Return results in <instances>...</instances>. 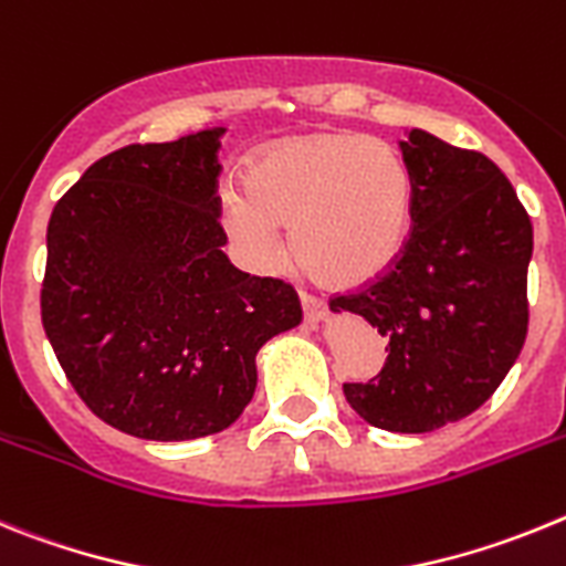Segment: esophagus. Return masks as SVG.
I'll list each match as a JSON object with an SVG mask.
<instances>
[{
    "label": "esophagus",
    "mask_w": 566,
    "mask_h": 566,
    "mask_svg": "<svg viewBox=\"0 0 566 566\" xmlns=\"http://www.w3.org/2000/svg\"><path fill=\"white\" fill-rule=\"evenodd\" d=\"M302 296V313H304V322L307 324H318L324 322V316H327V304L322 302V298L311 296V293H298Z\"/></svg>",
    "instance_id": "esophagus-1"
}]
</instances>
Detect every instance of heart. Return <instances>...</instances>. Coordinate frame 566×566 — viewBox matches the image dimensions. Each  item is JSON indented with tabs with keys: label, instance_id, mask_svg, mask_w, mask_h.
<instances>
[{
	"label": "heart",
	"instance_id": "1",
	"mask_svg": "<svg viewBox=\"0 0 566 566\" xmlns=\"http://www.w3.org/2000/svg\"><path fill=\"white\" fill-rule=\"evenodd\" d=\"M244 188L222 190V222L253 268L282 259L290 228L296 262L327 287L376 282L410 235L412 174L396 145L365 134H311L250 159Z\"/></svg>",
	"mask_w": 566,
	"mask_h": 566
}]
</instances>
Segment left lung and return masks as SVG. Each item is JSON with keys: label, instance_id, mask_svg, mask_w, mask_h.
<instances>
[{"label": "left lung", "instance_id": "left-lung-1", "mask_svg": "<svg viewBox=\"0 0 566 566\" xmlns=\"http://www.w3.org/2000/svg\"><path fill=\"white\" fill-rule=\"evenodd\" d=\"M412 224L385 276L331 298L387 338L376 378L344 385L373 427L430 432L467 419L504 381L527 338L533 224L479 150L410 130Z\"/></svg>", "mask_w": 566, "mask_h": 566}]
</instances>
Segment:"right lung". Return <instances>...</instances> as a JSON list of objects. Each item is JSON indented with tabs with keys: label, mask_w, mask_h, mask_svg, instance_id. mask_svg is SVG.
<instances>
[{
	"label": "right lung",
	"mask_w": 566,
	"mask_h": 566,
	"mask_svg": "<svg viewBox=\"0 0 566 566\" xmlns=\"http://www.w3.org/2000/svg\"><path fill=\"white\" fill-rule=\"evenodd\" d=\"M222 127L102 156L48 222L42 324L105 424L150 441L222 432L255 353L302 322L296 290L222 253Z\"/></svg>",
	"instance_id": "obj_1"
}]
</instances>
